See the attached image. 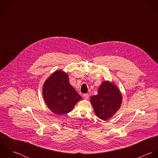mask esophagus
Instances as JSON below:
<instances>
[{
	"mask_svg": "<svg viewBox=\"0 0 158 158\" xmlns=\"http://www.w3.org/2000/svg\"><path fill=\"white\" fill-rule=\"evenodd\" d=\"M83 97V98L85 100H88L89 98V95L87 94H84Z\"/></svg>",
	"mask_w": 158,
	"mask_h": 158,
	"instance_id": "1",
	"label": "esophagus"
}]
</instances>
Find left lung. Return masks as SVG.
<instances>
[{
	"mask_svg": "<svg viewBox=\"0 0 158 158\" xmlns=\"http://www.w3.org/2000/svg\"><path fill=\"white\" fill-rule=\"evenodd\" d=\"M90 102L94 113L100 119H109L119 110L122 96L118 88L109 81L102 82L98 94L90 97Z\"/></svg>",
	"mask_w": 158,
	"mask_h": 158,
	"instance_id": "left-lung-1",
	"label": "left lung"
}]
</instances>
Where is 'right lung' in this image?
I'll return each mask as SVG.
<instances>
[{"instance_id":"add662e5","label":"right lung","mask_w":158,"mask_h":158,"mask_svg":"<svg viewBox=\"0 0 158 158\" xmlns=\"http://www.w3.org/2000/svg\"><path fill=\"white\" fill-rule=\"evenodd\" d=\"M43 94L48 108L57 115L72 111L82 98L70 85L68 74L60 70L53 72L45 80Z\"/></svg>"}]
</instances>
